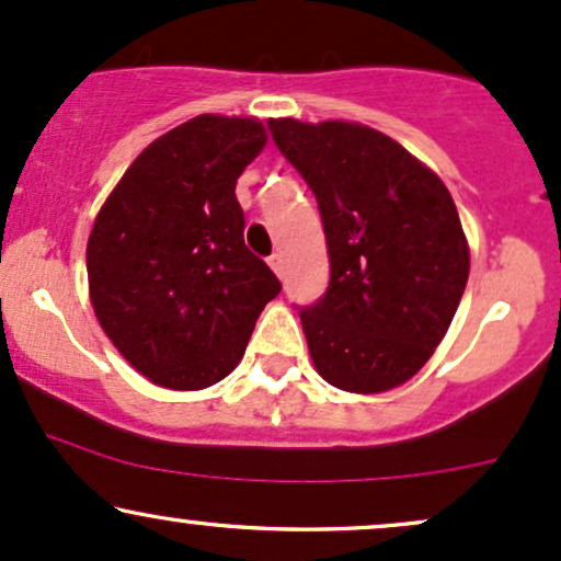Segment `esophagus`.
Instances as JSON below:
<instances>
[{
	"instance_id": "34e87169",
	"label": "esophagus",
	"mask_w": 561,
	"mask_h": 561,
	"mask_svg": "<svg viewBox=\"0 0 561 561\" xmlns=\"http://www.w3.org/2000/svg\"><path fill=\"white\" fill-rule=\"evenodd\" d=\"M268 266L274 268V274L279 276V279H285V274H287V266H285V255H282V253H274L272 259H268Z\"/></svg>"
}]
</instances>
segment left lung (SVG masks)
Instances as JSON below:
<instances>
[{"label":"left lung","mask_w":561,"mask_h":561,"mask_svg":"<svg viewBox=\"0 0 561 561\" xmlns=\"http://www.w3.org/2000/svg\"><path fill=\"white\" fill-rule=\"evenodd\" d=\"M274 145L311 186L330 287L300 308L319 375L347 392L398 388L459 308L469 248L446 184L382 131L272 118Z\"/></svg>","instance_id":"obj_1"}]
</instances>
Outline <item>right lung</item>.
<instances>
[{"label": "right lung", "instance_id": "add662e5", "mask_svg": "<svg viewBox=\"0 0 561 561\" xmlns=\"http://www.w3.org/2000/svg\"><path fill=\"white\" fill-rule=\"evenodd\" d=\"M266 145L255 118L197 115L152 141L96 214L89 295L139 375L203 390L240 364L279 279L244 244L234 186Z\"/></svg>", "mask_w": 561, "mask_h": 561}]
</instances>
